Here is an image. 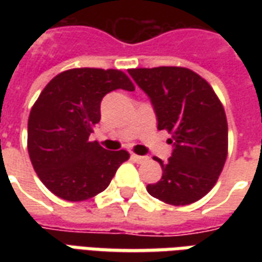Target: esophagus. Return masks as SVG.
Segmentation results:
<instances>
[{
    "label": "esophagus",
    "mask_w": 262,
    "mask_h": 262,
    "mask_svg": "<svg viewBox=\"0 0 262 262\" xmlns=\"http://www.w3.org/2000/svg\"><path fill=\"white\" fill-rule=\"evenodd\" d=\"M132 159L135 160L136 163H144V161H147L148 157L147 156H137V154H132Z\"/></svg>",
    "instance_id": "34e87169"
}]
</instances>
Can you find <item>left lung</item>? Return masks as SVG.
<instances>
[{"label": "left lung", "instance_id": "left-lung-1", "mask_svg": "<svg viewBox=\"0 0 262 262\" xmlns=\"http://www.w3.org/2000/svg\"><path fill=\"white\" fill-rule=\"evenodd\" d=\"M150 98L157 129L168 130L172 153L159 161L163 177L147 185L151 196L170 205H189L213 188L227 157L225 109L206 81L184 67L127 70Z\"/></svg>", "mask_w": 262, "mask_h": 262}]
</instances>
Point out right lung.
Listing matches in <instances>:
<instances>
[{
	"instance_id": "obj_1",
	"label": "right lung",
	"mask_w": 262,
	"mask_h": 262,
	"mask_svg": "<svg viewBox=\"0 0 262 262\" xmlns=\"http://www.w3.org/2000/svg\"><path fill=\"white\" fill-rule=\"evenodd\" d=\"M115 90L135 91L119 70L73 69L45 86L28 120V151L45 187L78 202L105 191L125 150L111 151L88 137L101 119V101Z\"/></svg>"
}]
</instances>
